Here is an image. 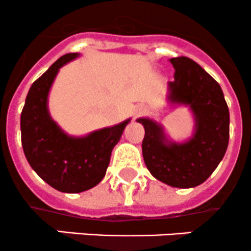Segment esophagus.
<instances>
[{
	"label": "esophagus",
	"instance_id": "1",
	"mask_svg": "<svg viewBox=\"0 0 251 251\" xmlns=\"http://www.w3.org/2000/svg\"><path fill=\"white\" fill-rule=\"evenodd\" d=\"M143 113H145V110H143V108H141V110H139L138 115H136V116H139V115H143Z\"/></svg>",
	"mask_w": 251,
	"mask_h": 251
}]
</instances>
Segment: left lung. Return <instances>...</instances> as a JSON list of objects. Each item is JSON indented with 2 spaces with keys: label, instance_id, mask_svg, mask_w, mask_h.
<instances>
[{
  "label": "left lung",
  "instance_id": "left-lung-1",
  "mask_svg": "<svg viewBox=\"0 0 251 251\" xmlns=\"http://www.w3.org/2000/svg\"><path fill=\"white\" fill-rule=\"evenodd\" d=\"M175 81L168 84L172 102L189 105L197 120L194 138L184 144L166 143L162 128L148 118L143 157L156 179L176 188L204 183L225 156L229 140V110L220 84L189 57H173Z\"/></svg>",
  "mask_w": 251,
  "mask_h": 251
}]
</instances>
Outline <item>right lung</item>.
<instances>
[{
	"mask_svg": "<svg viewBox=\"0 0 251 251\" xmlns=\"http://www.w3.org/2000/svg\"><path fill=\"white\" fill-rule=\"evenodd\" d=\"M76 56L67 53L59 57L34 81L21 115L22 145L29 165L47 184L63 193L85 192L102 180L111 152L129 122L84 138H71L51 120L47 111L51 84L58 69Z\"/></svg>",
	"mask_w": 251,
	"mask_h": 251,
	"instance_id": "add662e5",
	"label": "right lung"
}]
</instances>
